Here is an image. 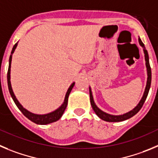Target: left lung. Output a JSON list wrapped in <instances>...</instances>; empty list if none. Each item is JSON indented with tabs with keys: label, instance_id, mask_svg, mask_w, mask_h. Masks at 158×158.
Segmentation results:
<instances>
[{
	"label": "left lung",
	"instance_id": "left-lung-1",
	"mask_svg": "<svg viewBox=\"0 0 158 158\" xmlns=\"http://www.w3.org/2000/svg\"><path fill=\"white\" fill-rule=\"evenodd\" d=\"M139 44L142 45L144 49V53H145V60H146V68H147V74H148V78H147V83H146V89H145L144 94H143V98H142L141 101L139 102V103L138 104V106L135 108L134 109H132L131 111L128 112V113H125L123 115H120V116H113V115L108 114V113H104L103 111H102L101 109H99L97 107V106L94 104V102L93 96H92L91 90H90V88H89V98H90V104H91V106L93 108L94 111L95 112L98 116L103 120H106V121L108 122H120V121H123L125 120H127L129 118L132 117L133 116L136 114V113L139 112L141 108L143 107V104H144L145 101H146V98H147V95H148L149 90H150V85H151V69H150V62H149V55L148 52H147V50L145 48V45L143 44V42H142L141 39L139 38Z\"/></svg>",
	"mask_w": 158,
	"mask_h": 158
}]
</instances>
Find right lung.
Here are the masks:
<instances>
[{
	"instance_id": "add662e5",
	"label": "right lung",
	"mask_w": 158,
	"mask_h": 158,
	"mask_svg": "<svg viewBox=\"0 0 158 158\" xmlns=\"http://www.w3.org/2000/svg\"><path fill=\"white\" fill-rule=\"evenodd\" d=\"M16 46H17V43H15V45H14L13 48H12V52H11V55H10V57H9V64H8V74H7L8 89H9V93L10 94H11V96H12L14 102H15V104L16 105L17 107L19 108V109L22 112V113L24 115V116H26L27 118H28V119H29L30 120H31L32 122L37 123V124L44 125V124H48V123H52V122H56V120H58L61 117L64 112L65 109H66L67 106H68V99H69V94H70L71 91H72V88H73L74 85H75V82H73V83L70 86V87L69 88L68 91H67L66 95H65L64 102V103L62 104V106L60 108H58L56 110L53 111V112H52V113H48V114H45V115L34 114V113L27 111V109H25L22 106H21L20 103L18 102V100L16 99L15 96L14 95V93L13 91H12V86H11V82H10V69H11L12 56V53H13L14 51H15V49L16 48Z\"/></svg>"
}]
</instances>
